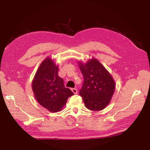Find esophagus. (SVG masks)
<instances>
[{"mask_svg":"<svg viewBox=\"0 0 150 150\" xmlns=\"http://www.w3.org/2000/svg\"><path fill=\"white\" fill-rule=\"evenodd\" d=\"M71 91L73 92V93H74V94H77L78 93L77 89H76V88H72Z\"/></svg>","mask_w":150,"mask_h":150,"instance_id":"esophagus-1","label":"esophagus"}]
</instances>
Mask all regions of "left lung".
Returning a JSON list of instances; mask_svg holds the SVG:
<instances>
[{
  "instance_id": "left-lung-1",
  "label": "left lung",
  "mask_w": 150,
  "mask_h": 150,
  "mask_svg": "<svg viewBox=\"0 0 150 150\" xmlns=\"http://www.w3.org/2000/svg\"><path fill=\"white\" fill-rule=\"evenodd\" d=\"M84 76V83L79 94L86 107L92 111L104 110L112 98L115 82L106 68L95 58L84 63L78 61Z\"/></svg>"
}]
</instances>
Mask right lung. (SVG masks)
<instances>
[{
    "label": "right lung",
    "instance_id": "obj_1",
    "mask_svg": "<svg viewBox=\"0 0 150 150\" xmlns=\"http://www.w3.org/2000/svg\"><path fill=\"white\" fill-rule=\"evenodd\" d=\"M58 70L59 66L52 58L46 57L40 64L31 84L38 103L52 113L61 111L68 97L73 95L69 88H65Z\"/></svg>",
    "mask_w": 150,
    "mask_h": 150
}]
</instances>
